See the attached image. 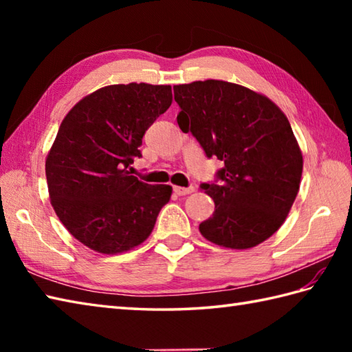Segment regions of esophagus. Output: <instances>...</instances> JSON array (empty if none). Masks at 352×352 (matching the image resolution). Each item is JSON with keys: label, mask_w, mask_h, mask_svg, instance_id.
I'll return each mask as SVG.
<instances>
[{"label": "esophagus", "mask_w": 352, "mask_h": 352, "mask_svg": "<svg viewBox=\"0 0 352 352\" xmlns=\"http://www.w3.org/2000/svg\"><path fill=\"white\" fill-rule=\"evenodd\" d=\"M174 192L177 193V195L183 197V195H189V193L195 192V188H193V186H189V188H182V186H174Z\"/></svg>", "instance_id": "1"}]
</instances>
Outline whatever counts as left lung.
Segmentation results:
<instances>
[{
  "label": "left lung",
  "mask_w": 352,
  "mask_h": 352,
  "mask_svg": "<svg viewBox=\"0 0 352 352\" xmlns=\"http://www.w3.org/2000/svg\"><path fill=\"white\" fill-rule=\"evenodd\" d=\"M174 95L182 131L223 162L219 183L201 186L214 201L201 234L231 250L265 242L286 221L301 184L302 153L287 116L267 96L230 81L178 85Z\"/></svg>",
  "instance_id": "left-lung-1"
}]
</instances>
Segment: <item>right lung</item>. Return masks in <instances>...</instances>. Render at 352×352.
I'll list each match as a JSON object with an SVG mask.
<instances>
[{"label":"right lung","instance_id":"1","mask_svg":"<svg viewBox=\"0 0 352 352\" xmlns=\"http://www.w3.org/2000/svg\"><path fill=\"white\" fill-rule=\"evenodd\" d=\"M170 102V86L111 85L86 95L62 121L45 162L50 199L87 248L121 254L151 234L172 188L140 182L126 169Z\"/></svg>","mask_w":352,"mask_h":352}]
</instances>
